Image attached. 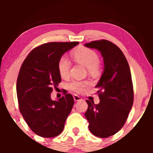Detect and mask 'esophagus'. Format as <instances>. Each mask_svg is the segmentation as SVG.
Segmentation results:
<instances>
[{
	"label": "esophagus",
	"instance_id": "obj_1",
	"mask_svg": "<svg viewBox=\"0 0 153 153\" xmlns=\"http://www.w3.org/2000/svg\"><path fill=\"white\" fill-rule=\"evenodd\" d=\"M73 99H74L75 101H82L81 98H80V96H78V95H76V94L73 95Z\"/></svg>",
	"mask_w": 153,
	"mask_h": 153
}]
</instances>
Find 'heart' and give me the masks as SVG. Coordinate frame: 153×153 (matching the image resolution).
<instances>
[{
  "label": "heart",
  "instance_id": "b5f03b06",
  "mask_svg": "<svg viewBox=\"0 0 153 153\" xmlns=\"http://www.w3.org/2000/svg\"><path fill=\"white\" fill-rule=\"evenodd\" d=\"M73 57L75 61L85 66L91 75L97 74L99 68V57L95 51L87 47H80L73 52ZM71 66V62L67 57H62L59 59L57 67L59 75L62 78L69 76ZM88 84L89 82L85 80H74L70 82L68 87L71 91L81 93Z\"/></svg>",
  "mask_w": 153,
  "mask_h": 153
}]
</instances>
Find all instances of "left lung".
Here are the masks:
<instances>
[{
	"label": "left lung",
	"instance_id": "left-lung-1",
	"mask_svg": "<svg viewBox=\"0 0 153 153\" xmlns=\"http://www.w3.org/2000/svg\"><path fill=\"white\" fill-rule=\"evenodd\" d=\"M85 46L101 52L104 69L96 85L100 102L95 104L87 100L88 105L85 118L89 130L95 136L106 138L122 129L134 101V92L129 64L122 50L108 40L86 43Z\"/></svg>",
	"mask_w": 153,
	"mask_h": 153
}]
</instances>
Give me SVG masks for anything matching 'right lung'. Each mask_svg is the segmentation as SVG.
I'll return each instance as SVG.
<instances>
[{
	"mask_svg": "<svg viewBox=\"0 0 153 153\" xmlns=\"http://www.w3.org/2000/svg\"><path fill=\"white\" fill-rule=\"evenodd\" d=\"M78 44H44L31 51L22 63L16 83L19 110L28 126L39 136L54 137L63 131L74 99L65 93L53 101L51 93L61 82L59 59Z\"/></svg>",
	"mask_w": 153,
	"mask_h": 153,
	"instance_id": "1",
	"label": "right lung"
}]
</instances>
